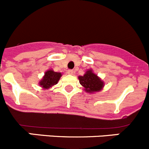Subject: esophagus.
I'll use <instances>...</instances> for the list:
<instances>
[{
	"label": "esophagus",
	"mask_w": 149,
	"mask_h": 149,
	"mask_svg": "<svg viewBox=\"0 0 149 149\" xmlns=\"http://www.w3.org/2000/svg\"><path fill=\"white\" fill-rule=\"evenodd\" d=\"M74 73V72L73 70H71V69L67 71V74H73Z\"/></svg>",
	"instance_id": "esophagus-1"
}]
</instances>
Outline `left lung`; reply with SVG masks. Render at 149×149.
<instances>
[{
  "instance_id": "left-lung-1",
  "label": "left lung",
  "mask_w": 149,
  "mask_h": 149,
  "mask_svg": "<svg viewBox=\"0 0 149 149\" xmlns=\"http://www.w3.org/2000/svg\"><path fill=\"white\" fill-rule=\"evenodd\" d=\"M80 85L84 87V91L89 93H93L102 90L104 86V81L97 74L93 73L92 69H88L83 76H79Z\"/></svg>"
}]
</instances>
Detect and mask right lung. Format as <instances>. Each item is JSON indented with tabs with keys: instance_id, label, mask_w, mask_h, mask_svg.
Here are the masks:
<instances>
[{
	"instance_id": "obj_1",
	"label": "right lung",
	"mask_w": 149,
	"mask_h": 149,
	"mask_svg": "<svg viewBox=\"0 0 149 149\" xmlns=\"http://www.w3.org/2000/svg\"><path fill=\"white\" fill-rule=\"evenodd\" d=\"M62 74L61 72H54L52 69L45 72V75L39 82V85L43 89H48L52 88L58 83Z\"/></svg>"
}]
</instances>
